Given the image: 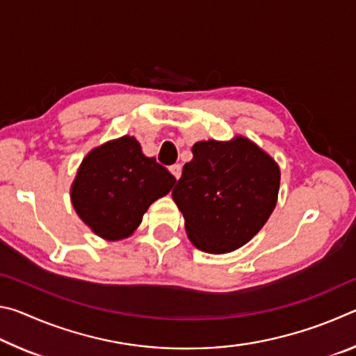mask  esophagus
Returning <instances> with one entry per match:
<instances>
[{"mask_svg": "<svg viewBox=\"0 0 356 356\" xmlns=\"http://www.w3.org/2000/svg\"><path fill=\"white\" fill-rule=\"evenodd\" d=\"M170 171L174 177L179 179L180 174H182V168H180V165H172V166H170Z\"/></svg>", "mask_w": 356, "mask_h": 356, "instance_id": "34e87169", "label": "esophagus"}]
</instances>
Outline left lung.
I'll return each instance as SVG.
<instances>
[{"label": "left lung", "instance_id": "1", "mask_svg": "<svg viewBox=\"0 0 356 356\" xmlns=\"http://www.w3.org/2000/svg\"><path fill=\"white\" fill-rule=\"evenodd\" d=\"M184 165L172 200L184 213L191 243L222 254L240 248L272 215L280 191V168L254 143L200 141Z\"/></svg>", "mask_w": 356, "mask_h": 356}]
</instances>
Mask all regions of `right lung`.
<instances>
[{"instance_id":"1","label":"right lung","mask_w":356,"mask_h":356,"mask_svg":"<svg viewBox=\"0 0 356 356\" xmlns=\"http://www.w3.org/2000/svg\"><path fill=\"white\" fill-rule=\"evenodd\" d=\"M174 182L176 177L144 155L134 136H122L86 155L72 185V204L97 236L120 240L135 231L147 207L170 193Z\"/></svg>"}]
</instances>
